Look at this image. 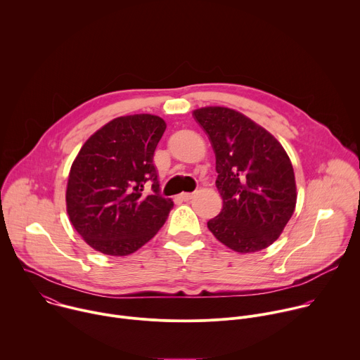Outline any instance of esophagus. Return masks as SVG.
Returning a JSON list of instances; mask_svg holds the SVG:
<instances>
[{
	"instance_id": "1",
	"label": "esophagus",
	"mask_w": 360,
	"mask_h": 360,
	"mask_svg": "<svg viewBox=\"0 0 360 360\" xmlns=\"http://www.w3.org/2000/svg\"><path fill=\"white\" fill-rule=\"evenodd\" d=\"M192 196H193V193H188V192H184V193H181V195H179V199H182V200L188 202V200H191V199H192Z\"/></svg>"
}]
</instances>
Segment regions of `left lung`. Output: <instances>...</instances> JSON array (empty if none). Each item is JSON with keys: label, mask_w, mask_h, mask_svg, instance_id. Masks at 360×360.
Instances as JSON below:
<instances>
[{"label": "left lung", "mask_w": 360, "mask_h": 360, "mask_svg": "<svg viewBox=\"0 0 360 360\" xmlns=\"http://www.w3.org/2000/svg\"><path fill=\"white\" fill-rule=\"evenodd\" d=\"M217 158V188L224 199L208 221L214 236L239 253L272 245L296 205L295 174L283 146L243 114L224 107L193 111Z\"/></svg>", "instance_id": "8db88e82"}]
</instances>
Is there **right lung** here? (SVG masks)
<instances>
[{"mask_svg": "<svg viewBox=\"0 0 360 360\" xmlns=\"http://www.w3.org/2000/svg\"><path fill=\"white\" fill-rule=\"evenodd\" d=\"M150 114L120 117L98 129L72 162L67 212L84 240L111 256L134 253L165 224L174 202L161 195L153 152L165 132ZM151 185L152 193L143 192Z\"/></svg>", "mask_w": 360, "mask_h": 360, "instance_id": "1", "label": "right lung"}]
</instances>
